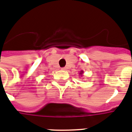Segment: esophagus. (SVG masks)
<instances>
[{"mask_svg": "<svg viewBox=\"0 0 132 132\" xmlns=\"http://www.w3.org/2000/svg\"><path fill=\"white\" fill-rule=\"evenodd\" d=\"M66 67H63V68H61V70H62V71H66Z\"/></svg>", "mask_w": 132, "mask_h": 132, "instance_id": "1", "label": "esophagus"}]
</instances>
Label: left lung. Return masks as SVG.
<instances>
[{
    "mask_svg": "<svg viewBox=\"0 0 132 132\" xmlns=\"http://www.w3.org/2000/svg\"><path fill=\"white\" fill-rule=\"evenodd\" d=\"M83 71H80V73H79V75H80V76H83Z\"/></svg>",
    "mask_w": 132,
    "mask_h": 132,
    "instance_id": "obj_1",
    "label": "left lung"
}]
</instances>
